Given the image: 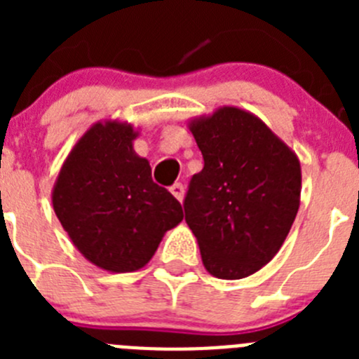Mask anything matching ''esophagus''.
<instances>
[{
	"label": "esophagus",
	"instance_id": "esophagus-1",
	"mask_svg": "<svg viewBox=\"0 0 359 359\" xmlns=\"http://www.w3.org/2000/svg\"><path fill=\"white\" fill-rule=\"evenodd\" d=\"M170 194H172L177 201H183V196H185V187H183L182 183H174V185L170 187Z\"/></svg>",
	"mask_w": 359,
	"mask_h": 359
}]
</instances>
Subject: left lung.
<instances>
[{
    "instance_id": "left-lung-1",
    "label": "left lung",
    "mask_w": 359,
    "mask_h": 359,
    "mask_svg": "<svg viewBox=\"0 0 359 359\" xmlns=\"http://www.w3.org/2000/svg\"><path fill=\"white\" fill-rule=\"evenodd\" d=\"M205 160L190 180L185 221L208 273L237 280L268 264L300 207L302 169L293 149L259 116L223 106L189 122Z\"/></svg>"
}]
</instances>
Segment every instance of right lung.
I'll use <instances>...</instances> for the list:
<instances>
[{
    "mask_svg": "<svg viewBox=\"0 0 359 359\" xmlns=\"http://www.w3.org/2000/svg\"><path fill=\"white\" fill-rule=\"evenodd\" d=\"M131 123H93L73 145L52 190V205L75 248L100 269L144 268L183 208L151 177V165L133 142Z\"/></svg>",
    "mask_w": 359,
    "mask_h": 359,
    "instance_id": "obj_1",
    "label": "right lung"
}]
</instances>
